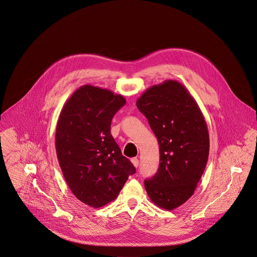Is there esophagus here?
<instances>
[{"mask_svg":"<svg viewBox=\"0 0 257 257\" xmlns=\"http://www.w3.org/2000/svg\"><path fill=\"white\" fill-rule=\"evenodd\" d=\"M131 162L133 163V165H134L136 168L139 166V160H138V158H136V157H135V158H132V159H131Z\"/></svg>","mask_w":257,"mask_h":257,"instance_id":"34e87169","label":"esophagus"}]
</instances>
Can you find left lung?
<instances>
[{
  "label": "left lung",
  "instance_id": "obj_1",
  "mask_svg": "<svg viewBox=\"0 0 257 257\" xmlns=\"http://www.w3.org/2000/svg\"><path fill=\"white\" fill-rule=\"evenodd\" d=\"M136 105L157 137L160 165L144 181L151 201L173 210L194 193L209 155V134L204 116L188 90L166 80L148 88Z\"/></svg>",
  "mask_w": 257,
  "mask_h": 257
}]
</instances>
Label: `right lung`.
Here are the masks:
<instances>
[{"instance_id":"1","label":"right lung","mask_w":257,"mask_h":257,"mask_svg":"<svg viewBox=\"0 0 257 257\" xmlns=\"http://www.w3.org/2000/svg\"><path fill=\"white\" fill-rule=\"evenodd\" d=\"M125 103L122 95L84 85L59 115L56 152L64 178L72 193L94 208L116 199L129 175L136 172L110 131L113 116Z\"/></svg>"}]
</instances>
